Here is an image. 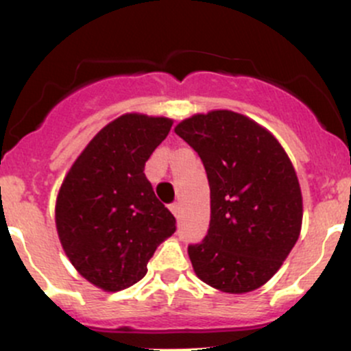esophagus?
Instances as JSON below:
<instances>
[{
	"label": "esophagus",
	"mask_w": 351,
	"mask_h": 351,
	"mask_svg": "<svg viewBox=\"0 0 351 351\" xmlns=\"http://www.w3.org/2000/svg\"><path fill=\"white\" fill-rule=\"evenodd\" d=\"M169 210H171V213L175 215L176 218L180 217V213H182V205H180V203H171V205H169Z\"/></svg>",
	"instance_id": "1"
}]
</instances>
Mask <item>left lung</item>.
<instances>
[{"label": "left lung", "instance_id": "left-lung-1", "mask_svg": "<svg viewBox=\"0 0 351 351\" xmlns=\"http://www.w3.org/2000/svg\"><path fill=\"white\" fill-rule=\"evenodd\" d=\"M175 133L202 158L210 228L188 246L202 282L248 293L278 271L300 237L303 202L290 158L256 121L228 110L183 119Z\"/></svg>", "mask_w": 351, "mask_h": 351}]
</instances>
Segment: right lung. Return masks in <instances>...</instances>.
<instances>
[{"instance_id":"obj_1","label":"right lung","mask_w":351,"mask_h":351,"mask_svg":"<svg viewBox=\"0 0 351 351\" xmlns=\"http://www.w3.org/2000/svg\"><path fill=\"white\" fill-rule=\"evenodd\" d=\"M163 117L126 113L108 123L76 158L56 198V230L80 275L105 291L132 287L176 230L145 163L171 130Z\"/></svg>"}]
</instances>
